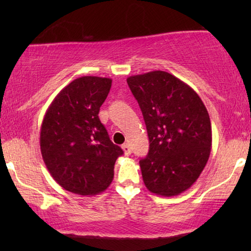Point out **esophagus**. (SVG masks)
<instances>
[{
	"mask_svg": "<svg viewBox=\"0 0 251 251\" xmlns=\"http://www.w3.org/2000/svg\"><path fill=\"white\" fill-rule=\"evenodd\" d=\"M122 150H123V152H125L126 155H130V154H131V149H130V146H129L128 143L123 144Z\"/></svg>",
	"mask_w": 251,
	"mask_h": 251,
	"instance_id": "obj_1",
	"label": "esophagus"
}]
</instances>
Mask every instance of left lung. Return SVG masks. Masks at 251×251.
I'll use <instances>...</instances> for the list:
<instances>
[{
	"label": "left lung",
	"instance_id": "left-lung-1",
	"mask_svg": "<svg viewBox=\"0 0 251 251\" xmlns=\"http://www.w3.org/2000/svg\"><path fill=\"white\" fill-rule=\"evenodd\" d=\"M138 101L150 139L140 159L147 190L162 197L183 193L208 162L211 123L203 101L190 85L163 71L126 78Z\"/></svg>",
	"mask_w": 251,
	"mask_h": 251
}]
</instances>
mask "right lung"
Here are the masks:
<instances>
[{
    "instance_id": "add662e5",
    "label": "right lung",
    "mask_w": 251,
    "mask_h": 251,
    "mask_svg": "<svg viewBox=\"0 0 251 251\" xmlns=\"http://www.w3.org/2000/svg\"><path fill=\"white\" fill-rule=\"evenodd\" d=\"M111 85L107 77L75 78L44 115L40 133L43 161L53 179L72 193L105 191L114 177L115 161L123 154L98 116Z\"/></svg>"
}]
</instances>
